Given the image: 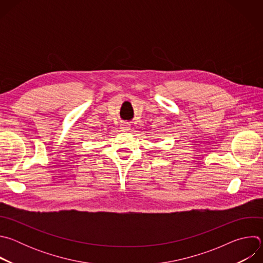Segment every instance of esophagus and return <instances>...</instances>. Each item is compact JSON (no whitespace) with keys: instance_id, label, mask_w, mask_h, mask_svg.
Masks as SVG:
<instances>
[{"instance_id":"1","label":"esophagus","mask_w":263,"mask_h":263,"mask_svg":"<svg viewBox=\"0 0 263 263\" xmlns=\"http://www.w3.org/2000/svg\"><path fill=\"white\" fill-rule=\"evenodd\" d=\"M121 129H122L123 131H128V130H130V126H129L128 124H123V125L121 126Z\"/></svg>"}]
</instances>
